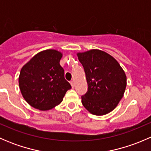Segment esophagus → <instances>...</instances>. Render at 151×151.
I'll list each match as a JSON object with an SVG mask.
<instances>
[{"mask_svg":"<svg viewBox=\"0 0 151 151\" xmlns=\"http://www.w3.org/2000/svg\"><path fill=\"white\" fill-rule=\"evenodd\" d=\"M70 84H71V87H72V88H73V87H74V82H73V81H71V82H70Z\"/></svg>","mask_w":151,"mask_h":151,"instance_id":"obj_1","label":"esophagus"}]
</instances>
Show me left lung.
Listing matches in <instances>:
<instances>
[{
	"label": "left lung",
	"mask_w": 151,
	"mask_h": 151,
	"mask_svg": "<svg viewBox=\"0 0 151 151\" xmlns=\"http://www.w3.org/2000/svg\"><path fill=\"white\" fill-rule=\"evenodd\" d=\"M84 68L88 91L82 96L85 109L96 115L113 110L122 99L126 76L116 60L99 50L77 54Z\"/></svg>",
	"instance_id": "left-lung-1"
}]
</instances>
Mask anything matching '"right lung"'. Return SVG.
<instances>
[{
  "instance_id": "obj_1",
  "label": "right lung",
  "mask_w": 151,
  "mask_h": 151,
  "mask_svg": "<svg viewBox=\"0 0 151 151\" xmlns=\"http://www.w3.org/2000/svg\"><path fill=\"white\" fill-rule=\"evenodd\" d=\"M61 58L62 54L57 50H45L32 58L21 69L19 89L33 107L40 110L52 109L71 88L59 63Z\"/></svg>"
}]
</instances>
